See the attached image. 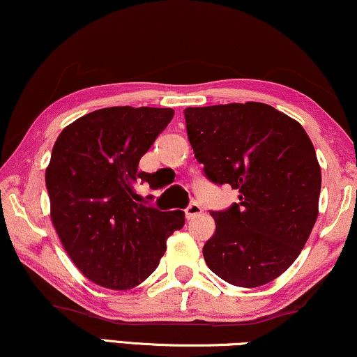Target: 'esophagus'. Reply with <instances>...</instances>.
Masks as SVG:
<instances>
[{
  "instance_id": "esophagus-1",
  "label": "esophagus",
  "mask_w": 357,
  "mask_h": 357,
  "mask_svg": "<svg viewBox=\"0 0 357 357\" xmlns=\"http://www.w3.org/2000/svg\"><path fill=\"white\" fill-rule=\"evenodd\" d=\"M203 213V208L198 205V203H192V205L187 206V210H185V216H187V220H192L195 218V216L202 215Z\"/></svg>"
}]
</instances>
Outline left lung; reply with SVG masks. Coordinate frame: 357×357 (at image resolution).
I'll return each mask as SVG.
<instances>
[{
  "instance_id": "obj_1",
  "label": "left lung",
  "mask_w": 357,
  "mask_h": 357,
  "mask_svg": "<svg viewBox=\"0 0 357 357\" xmlns=\"http://www.w3.org/2000/svg\"><path fill=\"white\" fill-rule=\"evenodd\" d=\"M188 141L206 178L228 183L239 202L211 211L216 231L206 266L236 287H261L298 257L318 216L321 170L302 124L248 101L187 108Z\"/></svg>"
}]
</instances>
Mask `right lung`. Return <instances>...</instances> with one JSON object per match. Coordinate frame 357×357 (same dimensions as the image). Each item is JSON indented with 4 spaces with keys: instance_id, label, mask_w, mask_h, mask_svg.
Listing matches in <instances>:
<instances>
[{
    "instance_id": "1",
    "label": "right lung",
    "mask_w": 357,
    "mask_h": 357,
    "mask_svg": "<svg viewBox=\"0 0 357 357\" xmlns=\"http://www.w3.org/2000/svg\"><path fill=\"white\" fill-rule=\"evenodd\" d=\"M172 108L113 106L63 129L55 141L45 187L50 218L62 246L86 279L113 290L144 282L159 266L165 243L183 228L185 213L136 203L141 157L172 121Z\"/></svg>"
}]
</instances>
